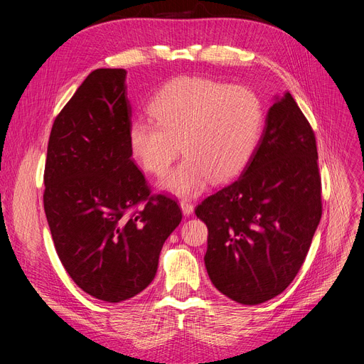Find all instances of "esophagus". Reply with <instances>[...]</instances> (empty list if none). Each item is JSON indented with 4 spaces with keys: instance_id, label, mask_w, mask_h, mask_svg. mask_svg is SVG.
<instances>
[{
    "instance_id": "34e87169",
    "label": "esophagus",
    "mask_w": 364,
    "mask_h": 364,
    "mask_svg": "<svg viewBox=\"0 0 364 364\" xmlns=\"http://www.w3.org/2000/svg\"><path fill=\"white\" fill-rule=\"evenodd\" d=\"M180 208H181V211H183V215H186V217L192 215L193 211H195V206L190 203L188 200H181L180 202Z\"/></svg>"
}]
</instances>
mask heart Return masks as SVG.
<instances>
[{
	"instance_id": "1",
	"label": "heart",
	"mask_w": 364,
	"mask_h": 364,
	"mask_svg": "<svg viewBox=\"0 0 364 364\" xmlns=\"http://www.w3.org/2000/svg\"><path fill=\"white\" fill-rule=\"evenodd\" d=\"M149 112L155 121L129 122V150L147 172L161 176L181 146L186 158L159 181L177 196L200 193L209 180L236 177L251 161L262 128L261 103L251 90L198 76L168 82Z\"/></svg>"
}]
</instances>
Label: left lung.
Here are the masks:
<instances>
[{"label":"left lung","instance_id":"obj_1","mask_svg":"<svg viewBox=\"0 0 364 364\" xmlns=\"http://www.w3.org/2000/svg\"><path fill=\"white\" fill-rule=\"evenodd\" d=\"M195 213L208 227V276L223 295L257 305L291 284L321 218V183L314 132L289 91L274 95L239 178Z\"/></svg>","mask_w":364,"mask_h":364}]
</instances>
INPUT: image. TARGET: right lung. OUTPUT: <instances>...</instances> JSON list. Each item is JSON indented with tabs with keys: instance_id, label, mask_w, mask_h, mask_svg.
<instances>
[{
	"instance_id": "obj_1",
	"label": "right lung",
	"mask_w": 364,
	"mask_h": 364,
	"mask_svg": "<svg viewBox=\"0 0 364 364\" xmlns=\"http://www.w3.org/2000/svg\"><path fill=\"white\" fill-rule=\"evenodd\" d=\"M129 122L127 70H92L53 124L44 172L57 255L84 292L112 304L151 283L181 221L176 200L150 196L132 161Z\"/></svg>"
}]
</instances>
